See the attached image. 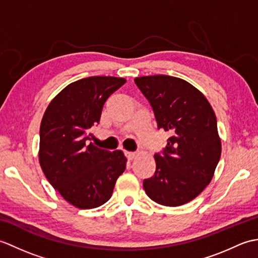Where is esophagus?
Here are the masks:
<instances>
[{
    "label": "esophagus",
    "mask_w": 258,
    "mask_h": 258,
    "mask_svg": "<svg viewBox=\"0 0 258 258\" xmlns=\"http://www.w3.org/2000/svg\"><path fill=\"white\" fill-rule=\"evenodd\" d=\"M125 155H126V157L128 158L130 161H132L133 158H135L136 153H134V152H125Z\"/></svg>",
    "instance_id": "34e87169"
}]
</instances>
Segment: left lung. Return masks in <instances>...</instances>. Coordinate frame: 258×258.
<instances>
[{"instance_id":"8db88e82","label":"left lung","mask_w":258,"mask_h":258,"mask_svg":"<svg viewBox=\"0 0 258 258\" xmlns=\"http://www.w3.org/2000/svg\"><path fill=\"white\" fill-rule=\"evenodd\" d=\"M149 100L157 127L172 134L156 169L143 182L145 193L164 206H180L211 183L222 153L216 116L206 97L188 82L169 75L136 78Z\"/></svg>"}]
</instances>
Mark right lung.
I'll list each match as a JSON object with an SVG mask.
<instances>
[{
    "label": "right lung",
    "mask_w": 258,
    "mask_h": 258,
    "mask_svg": "<svg viewBox=\"0 0 258 258\" xmlns=\"http://www.w3.org/2000/svg\"><path fill=\"white\" fill-rule=\"evenodd\" d=\"M114 76H91L69 84L48 104L40 127L38 160L47 180L75 207L95 208L111 199L125 171L122 151L98 149L90 130L100 122L104 103L125 84Z\"/></svg>",
    "instance_id": "add662e5"
}]
</instances>
